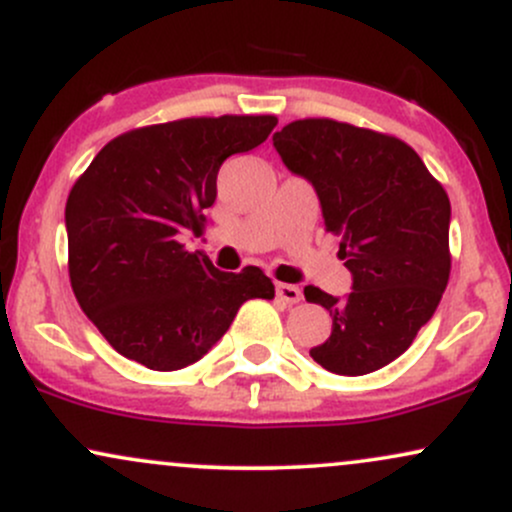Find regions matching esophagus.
<instances>
[{"label": "esophagus", "instance_id": "34e87169", "mask_svg": "<svg viewBox=\"0 0 512 512\" xmlns=\"http://www.w3.org/2000/svg\"><path fill=\"white\" fill-rule=\"evenodd\" d=\"M276 296H279L284 303L293 305V303L301 301L303 291L298 289V286H293V284H276Z\"/></svg>", "mask_w": 512, "mask_h": 512}]
</instances>
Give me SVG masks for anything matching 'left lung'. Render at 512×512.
I'll return each instance as SVG.
<instances>
[{
    "instance_id": "obj_1",
    "label": "left lung",
    "mask_w": 512,
    "mask_h": 512,
    "mask_svg": "<svg viewBox=\"0 0 512 512\" xmlns=\"http://www.w3.org/2000/svg\"><path fill=\"white\" fill-rule=\"evenodd\" d=\"M276 154L313 185L351 272L344 298L305 286L332 315L310 356L330 373L366 375L402 356L436 313L450 276V199L419 154L395 137L334 120H296Z\"/></svg>"
}]
</instances>
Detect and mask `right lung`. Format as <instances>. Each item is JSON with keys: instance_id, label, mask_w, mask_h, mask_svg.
<instances>
[{"instance_id": "add662e5", "label": "right lung", "mask_w": 512, "mask_h": 512, "mask_svg": "<svg viewBox=\"0 0 512 512\" xmlns=\"http://www.w3.org/2000/svg\"><path fill=\"white\" fill-rule=\"evenodd\" d=\"M274 115L190 117L105 144L64 209L69 279L81 310L117 354L151 370L202 358L250 298H274L262 269L221 272L182 236L204 228L216 175L260 146Z\"/></svg>"}]
</instances>
